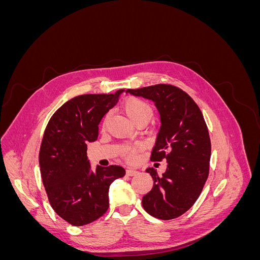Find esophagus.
Here are the masks:
<instances>
[{
	"mask_svg": "<svg viewBox=\"0 0 260 260\" xmlns=\"http://www.w3.org/2000/svg\"><path fill=\"white\" fill-rule=\"evenodd\" d=\"M138 170H136V169H127V171H125V174H127V176H130V177H132V176H136V175H138Z\"/></svg>",
	"mask_w": 260,
	"mask_h": 260,
	"instance_id": "esophagus-1",
	"label": "esophagus"
}]
</instances>
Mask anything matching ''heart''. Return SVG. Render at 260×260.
I'll list each match as a JSON object with an SVG mask.
<instances>
[{
	"mask_svg": "<svg viewBox=\"0 0 260 260\" xmlns=\"http://www.w3.org/2000/svg\"><path fill=\"white\" fill-rule=\"evenodd\" d=\"M122 109L130 119L135 122V123H140V122H145L147 123L149 120L152 119L153 117V108L148 103H146L145 101L138 99V98H128L127 100H124L122 103ZM108 116L104 118V122L103 124L105 125L107 121ZM140 149V144H131L124 147V156L127 157V159H133L136 157L137 153Z\"/></svg>",
	"mask_w": 260,
	"mask_h": 260,
	"instance_id": "heart-1",
	"label": "heart"
}]
</instances>
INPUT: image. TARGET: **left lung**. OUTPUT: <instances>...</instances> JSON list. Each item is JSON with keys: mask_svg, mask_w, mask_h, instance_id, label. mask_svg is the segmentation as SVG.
<instances>
[{"mask_svg": "<svg viewBox=\"0 0 260 260\" xmlns=\"http://www.w3.org/2000/svg\"><path fill=\"white\" fill-rule=\"evenodd\" d=\"M127 93L152 100L160 114L161 125L151 160H167L161 176L147 168L154 185L142 199L149 215L161 220L180 217L190 209L209 174L211 144L200 107L187 93L171 84H155Z\"/></svg>", "mask_w": 260, "mask_h": 260, "instance_id": "obj_1", "label": "left lung"}]
</instances>
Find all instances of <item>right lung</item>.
I'll return each mask as SVG.
<instances>
[{
    "mask_svg": "<svg viewBox=\"0 0 260 260\" xmlns=\"http://www.w3.org/2000/svg\"><path fill=\"white\" fill-rule=\"evenodd\" d=\"M123 90L115 94H83L60 106L46 125L39 153L42 182L52 208L68 223L80 226L108 209V190L125 170L112 165L91 169L86 148L99 137L102 118Z\"/></svg>",
    "mask_w": 260,
    "mask_h": 260,
    "instance_id": "1",
    "label": "right lung"
}]
</instances>
